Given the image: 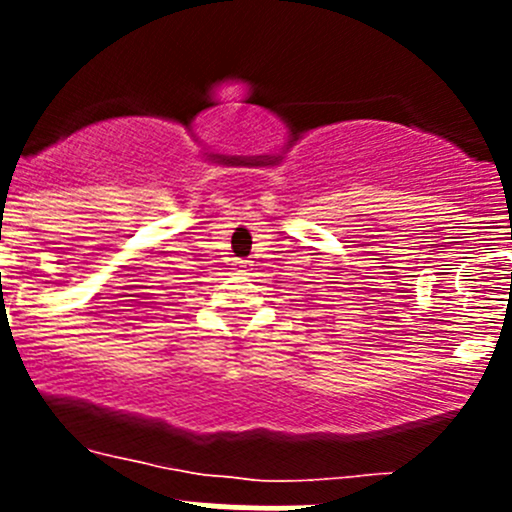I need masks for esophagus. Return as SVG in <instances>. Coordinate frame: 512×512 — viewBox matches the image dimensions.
<instances>
[{"label":"esophagus","mask_w":512,"mask_h":512,"mask_svg":"<svg viewBox=\"0 0 512 512\" xmlns=\"http://www.w3.org/2000/svg\"><path fill=\"white\" fill-rule=\"evenodd\" d=\"M235 270L240 272V275H247V260H240V262H237Z\"/></svg>","instance_id":"34e87169"}]
</instances>
